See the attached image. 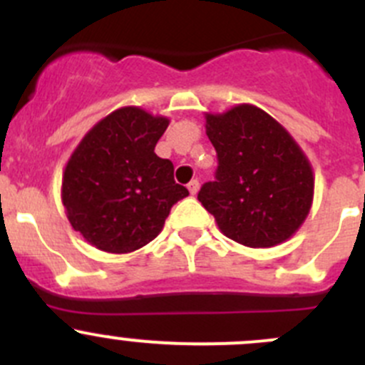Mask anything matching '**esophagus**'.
<instances>
[{
  "instance_id": "34e87169",
  "label": "esophagus",
  "mask_w": 365,
  "mask_h": 365,
  "mask_svg": "<svg viewBox=\"0 0 365 365\" xmlns=\"http://www.w3.org/2000/svg\"><path fill=\"white\" fill-rule=\"evenodd\" d=\"M187 189H189V192L194 196V194H196L197 190H200V182H197V180H192V182H190L189 185H187Z\"/></svg>"
}]
</instances>
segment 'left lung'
<instances>
[{"instance_id": "1", "label": "left lung", "mask_w": 365, "mask_h": 365, "mask_svg": "<svg viewBox=\"0 0 365 365\" xmlns=\"http://www.w3.org/2000/svg\"><path fill=\"white\" fill-rule=\"evenodd\" d=\"M219 159L197 200L220 233L252 249L274 247L300 230L314 200V171L293 135L252 104L205 113Z\"/></svg>"}]
</instances>
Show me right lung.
<instances>
[{
	"instance_id": "1",
	"label": "right lung",
	"mask_w": 365,
	"mask_h": 365,
	"mask_svg": "<svg viewBox=\"0 0 365 365\" xmlns=\"http://www.w3.org/2000/svg\"><path fill=\"white\" fill-rule=\"evenodd\" d=\"M168 125V116L123 106L97 121L67 160L61 203L70 226L98 251L145 247L189 196L173 178V162L155 153Z\"/></svg>"
}]
</instances>
